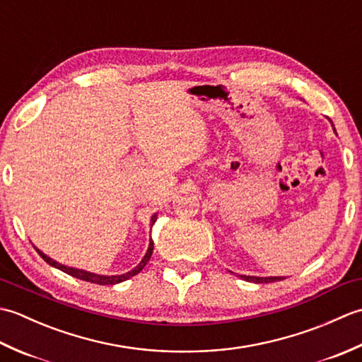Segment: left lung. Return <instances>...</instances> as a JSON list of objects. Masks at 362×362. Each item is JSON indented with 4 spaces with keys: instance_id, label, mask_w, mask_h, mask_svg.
Listing matches in <instances>:
<instances>
[{
    "instance_id": "1",
    "label": "left lung",
    "mask_w": 362,
    "mask_h": 362,
    "mask_svg": "<svg viewBox=\"0 0 362 362\" xmlns=\"http://www.w3.org/2000/svg\"><path fill=\"white\" fill-rule=\"evenodd\" d=\"M245 281H253V283H272V281H280L284 280V276H253V275H240Z\"/></svg>"
}]
</instances>
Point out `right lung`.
<instances>
[{
    "label": "right lung",
    "mask_w": 362,
    "mask_h": 362,
    "mask_svg": "<svg viewBox=\"0 0 362 362\" xmlns=\"http://www.w3.org/2000/svg\"><path fill=\"white\" fill-rule=\"evenodd\" d=\"M157 221V214H153L152 219H151V226H153V222ZM35 250L38 252V255H40L46 263H48L49 266L56 267V269H60V271L74 276V279H79V280H83V281H90V283H96V284H117V283H121L124 280H129L130 276H134L136 274H140L143 271V267L148 264V261L151 259V255H152V250H153V241L151 240L149 241V247H148V252H146L144 258L140 261V264H138L136 267H134L132 271H129L126 274L122 275H98V274H93V272H87V271H82V269H74V267H68L65 264H60L57 263V261H54L52 258L46 257L45 253L42 250H38L35 247Z\"/></svg>",
    "instance_id": "add662e5"
}]
</instances>
